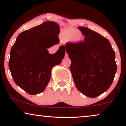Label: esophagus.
<instances>
[{
	"instance_id": "esophagus-1",
	"label": "esophagus",
	"mask_w": 126,
	"mask_h": 126,
	"mask_svg": "<svg viewBox=\"0 0 126 126\" xmlns=\"http://www.w3.org/2000/svg\"><path fill=\"white\" fill-rule=\"evenodd\" d=\"M65 57H68V54H67L66 53H65Z\"/></svg>"
}]
</instances>
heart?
Instances as JSON below:
<instances>
[{
    "instance_id": "heart-1",
    "label": "heart",
    "mask_w": 126,
    "mask_h": 126,
    "mask_svg": "<svg viewBox=\"0 0 126 126\" xmlns=\"http://www.w3.org/2000/svg\"><path fill=\"white\" fill-rule=\"evenodd\" d=\"M62 37L65 40L80 41L81 38V33L80 31L75 28H69L65 29L62 32Z\"/></svg>"
}]
</instances>
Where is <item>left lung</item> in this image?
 <instances>
[{
    "mask_svg": "<svg viewBox=\"0 0 126 126\" xmlns=\"http://www.w3.org/2000/svg\"><path fill=\"white\" fill-rule=\"evenodd\" d=\"M83 42L66 43L65 49L71 60L70 69L77 89L94 98L107 90L116 72L115 54L110 41L85 27H79Z\"/></svg>",
    "mask_w": 126,
    "mask_h": 126,
    "instance_id": "obj_1",
    "label": "left lung"
}]
</instances>
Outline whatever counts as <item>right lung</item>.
I'll use <instances>...</instances> for the list:
<instances>
[{
    "instance_id": "add662e5",
    "label": "right lung",
    "mask_w": 126,
    "mask_h": 126,
    "mask_svg": "<svg viewBox=\"0 0 126 126\" xmlns=\"http://www.w3.org/2000/svg\"><path fill=\"white\" fill-rule=\"evenodd\" d=\"M60 26L54 22L42 24L19 34L12 46L8 66L17 85L30 94L44 91L51 77V70L64 57L65 46L54 54L47 50L59 42Z\"/></svg>"
}]
</instances>
